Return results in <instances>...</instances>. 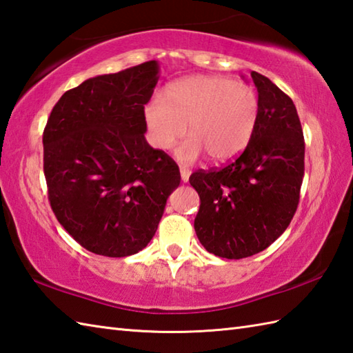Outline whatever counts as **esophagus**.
<instances>
[{
  "label": "esophagus",
  "mask_w": 353,
  "mask_h": 353,
  "mask_svg": "<svg viewBox=\"0 0 353 353\" xmlns=\"http://www.w3.org/2000/svg\"><path fill=\"white\" fill-rule=\"evenodd\" d=\"M190 174H191L190 170H186V168H181V177H182V182H183V183H186V182L190 181Z\"/></svg>",
  "instance_id": "obj_1"
}]
</instances>
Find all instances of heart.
Wrapping results in <instances>:
<instances>
[{"mask_svg":"<svg viewBox=\"0 0 353 353\" xmlns=\"http://www.w3.org/2000/svg\"><path fill=\"white\" fill-rule=\"evenodd\" d=\"M258 95L230 79L190 76L171 83L165 101L152 99L144 109L152 142L170 150L188 125L190 139L177 148L182 163L200 159L203 152L211 162H224L239 154L256 129Z\"/></svg>","mask_w":353,"mask_h":353,"instance_id":"b5f03b06","label":"heart"}]
</instances>
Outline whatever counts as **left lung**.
<instances>
[{"label": "left lung", "instance_id": "obj_1", "mask_svg": "<svg viewBox=\"0 0 353 353\" xmlns=\"http://www.w3.org/2000/svg\"><path fill=\"white\" fill-rule=\"evenodd\" d=\"M258 89L256 129L241 156L221 170L197 171L194 229L215 256L241 259L274 243L299 205L305 171L303 132L294 103L272 80L252 71Z\"/></svg>", "mask_w": 353, "mask_h": 353}]
</instances>
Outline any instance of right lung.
Masks as SVG:
<instances>
[{
  "mask_svg": "<svg viewBox=\"0 0 353 353\" xmlns=\"http://www.w3.org/2000/svg\"><path fill=\"white\" fill-rule=\"evenodd\" d=\"M157 80L156 61L88 79L61 97L43 130L52 212L95 254L144 249L181 183L176 162L144 137V106Z\"/></svg>",
  "mask_w": 353,
  "mask_h": 353,
  "instance_id": "add662e5",
  "label": "right lung"
}]
</instances>
